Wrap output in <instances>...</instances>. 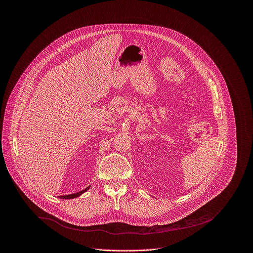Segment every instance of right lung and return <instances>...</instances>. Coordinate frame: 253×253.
Listing matches in <instances>:
<instances>
[{"mask_svg":"<svg viewBox=\"0 0 253 253\" xmlns=\"http://www.w3.org/2000/svg\"><path fill=\"white\" fill-rule=\"evenodd\" d=\"M89 188H90V186H89V187H87V188H85V189H84V190H82V191L77 192V193L69 194V195H62V196H60V198H62V199H73V198H76V197H78V196L82 195L84 192H86Z\"/></svg>","mask_w":253,"mask_h":253,"instance_id":"right-lung-1","label":"right lung"}]
</instances>
